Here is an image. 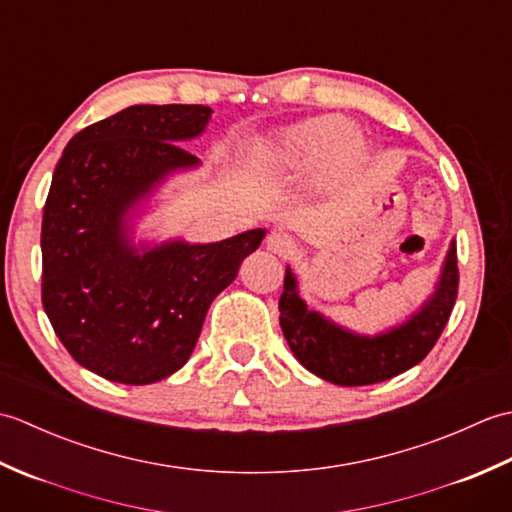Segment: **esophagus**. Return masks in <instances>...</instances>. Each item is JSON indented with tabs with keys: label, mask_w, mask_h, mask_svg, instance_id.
Segmentation results:
<instances>
[{
	"label": "esophagus",
	"mask_w": 512,
	"mask_h": 512,
	"mask_svg": "<svg viewBox=\"0 0 512 512\" xmlns=\"http://www.w3.org/2000/svg\"><path fill=\"white\" fill-rule=\"evenodd\" d=\"M266 246H268V250H273V253L279 257H292L297 253V239L286 231L270 233Z\"/></svg>",
	"instance_id": "esophagus-1"
}]
</instances>
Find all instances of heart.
I'll return each instance as SVG.
<instances>
[{
  "label": "heart",
  "instance_id": "1",
  "mask_svg": "<svg viewBox=\"0 0 512 512\" xmlns=\"http://www.w3.org/2000/svg\"><path fill=\"white\" fill-rule=\"evenodd\" d=\"M363 151V140L354 127L336 123L332 118H310L284 129L264 149L268 167L303 171L319 167L323 173L334 167L350 165Z\"/></svg>",
  "mask_w": 512,
  "mask_h": 512
}]
</instances>
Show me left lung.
Returning <instances> with one entry per match:
<instances>
[{"instance_id": "obj_1", "label": "left lung", "mask_w": 512, "mask_h": 512, "mask_svg": "<svg viewBox=\"0 0 512 512\" xmlns=\"http://www.w3.org/2000/svg\"><path fill=\"white\" fill-rule=\"evenodd\" d=\"M458 250L451 244L440 284L418 314L380 336H358L308 310L297 292V279L286 268L279 299V325L297 361L334 385L358 387L383 383L418 365L436 345L458 299Z\"/></svg>"}]
</instances>
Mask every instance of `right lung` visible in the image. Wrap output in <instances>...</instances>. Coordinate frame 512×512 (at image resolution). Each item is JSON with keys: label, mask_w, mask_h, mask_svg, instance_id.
Returning <instances> with one entry per match:
<instances>
[{"label": "right lung", "mask_w": 512, "mask_h": 512, "mask_svg": "<svg viewBox=\"0 0 512 512\" xmlns=\"http://www.w3.org/2000/svg\"><path fill=\"white\" fill-rule=\"evenodd\" d=\"M206 105H132L81 129L54 169L41 222V301L76 363L112 383L149 385L189 361L213 299L262 244L255 228L215 244L132 246L125 215L176 169Z\"/></svg>", "instance_id": "obj_1"}]
</instances>
